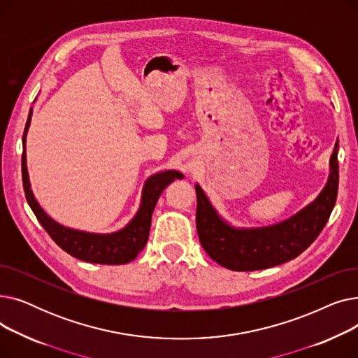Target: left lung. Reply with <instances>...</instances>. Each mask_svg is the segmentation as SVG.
Returning a JSON list of instances; mask_svg holds the SVG:
<instances>
[{
    "label": "left lung",
    "instance_id": "obj_1",
    "mask_svg": "<svg viewBox=\"0 0 358 358\" xmlns=\"http://www.w3.org/2000/svg\"><path fill=\"white\" fill-rule=\"evenodd\" d=\"M338 148L329 159L327 185L310 204L287 220L264 228L239 229L223 220L196 184V227L201 247L224 268L234 271L264 270L302 254L322 232L338 194Z\"/></svg>",
    "mask_w": 358,
    "mask_h": 358
}]
</instances>
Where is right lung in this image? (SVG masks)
Masks as SVG:
<instances>
[{"instance_id": "1", "label": "right lung", "mask_w": 358, "mask_h": 358, "mask_svg": "<svg viewBox=\"0 0 358 358\" xmlns=\"http://www.w3.org/2000/svg\"><path fill=\"white\" fill-rule=\"evenodd\" d=\"M31 120V108L29 111V117L24 127L23 135V155H22V176H23V189L27 199V203L36 215L37 220L41 222L49 236L58 243V245L68 252L69 255L94 262V264H108L119 266L126 264L135 259L138 254L145 248L150 229V219L155 209V204L164 192L165 187L173 182L176 178H182L184 176L178 171H162L149 177L142 190L141 208L135 217L131 219L122 231L113 234H90L77 229L65 228L58 222H55L36 201L33 192L30 190L29 173L26 165V135Z\"/></svg>"}]
</instances>
